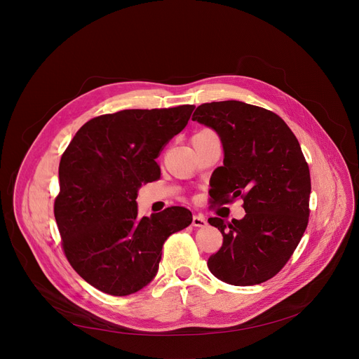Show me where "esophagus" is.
Returning a JSON list of instances; mask_svg holds the SVG:
<instances>
[{"label":"esophagus","instance_id":"esophagus-1","mask_svg":"<svg viewBox=\"0 0 359 359\" xmlns=\"http://www.w3.org/2000/svg\"><path fill=\"white\" fill-rule=\"evenodd\" d=\"M192 225H194V226L203 228V226H206V225H208V221L205 219V217H202V215H194Z\"/></svg>","mask_w":359,"mask_h":359}]
</instances>
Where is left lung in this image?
<instances>
[{"label":"left lung","instance_id":"1","mask_svg":"<svg viewBox=\"0 0 359 359\" xmlns=\"http://www.w3.org/2000/svg\"><path fill=\"white\" fill-rule=\"evenodd\" d=\"M192 119L217 131L224 146L212 202L241 198L245 209L240 221L208 219L224 236L208 267L233 285L264 283L287 264L309 222L312 184L299 141L277 114L241 101L202 104Z\"/></svg>","mask_w":359,"mask_h":359}]
</instances>
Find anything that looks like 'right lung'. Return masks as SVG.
Masks as SVG:
<instances>
[{"mask_svg":"<svg viewBox=\"0 0 359 359\" xmlns=\"http://www.w3.org/2000/svg\"><path fill=\"white\" fill-rule=\"evenodd\" d=\"M195 105L124 109L95 116L59 164L55 218L74 270L95 289L128 296L154 278L164 241L192 224L183 206L138 218L137 190L160 179L156 158L187 124Z\"/></svg>","mask_w":359,"mask_h":359,"instance_id":"1","label":"right lung"}]
</instances>
